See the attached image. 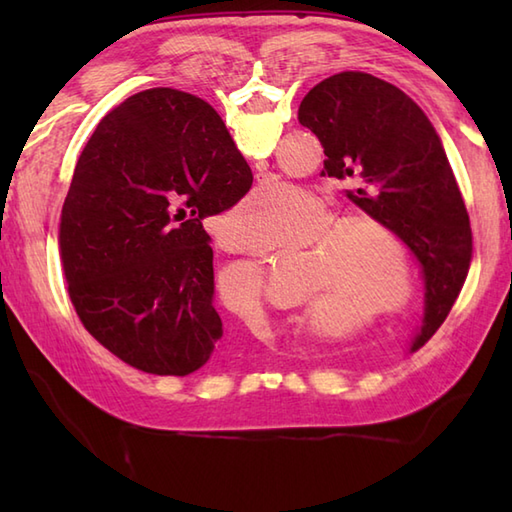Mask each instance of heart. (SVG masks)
<instances>
[{
  "mask_svg": "<svg viewBox=\"0 0 512 512\" xmlns=\"http://www.w3.org/2000/svg\"><path fill=\"white\" fill-rule=\"evenodd\" d=\"M336 216L321 195L297 184L264 180L226 220L231 242L266 253L286 242L310 246V292L319 308L336 319H358L361 330L402 317L418 297V275L411 250L394 226L372 213ZM335 222L332 223L331 220ZM253 301L233 306L222 292L220 303L239 317L259 308V284L250 275Z\"/></svg>",
  "mask_w": 512,
  "mask_h": 512,
  "instance_id": "1",
  "label": "heart"
}]
</instances>
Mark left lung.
<instances>
[{
	"label": "left lung",
	"mask_w": 512,
	"mask_h": 512,
	"mask_svg": "<svg viewBox=\"0 0 512 512\" xmlns=\"http://www.w3.org/2000/svg\"><path fill=\"white\" fill-rule=\"evenodd\" d=\"M299 123L319 138L323 176L354 184L358 209L389 222L418 259L424 317L411 350L447 319L471 264V224L440 136L409 96L365 72L314 85Z\"/></svg>",
	"instance_id": "1"
}]
</instances>
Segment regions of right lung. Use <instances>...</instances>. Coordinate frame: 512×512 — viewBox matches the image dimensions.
Listing matches in <instances>:
<instances>
[{
	"label": "right lung",
	"mask_w": 512,
	"mask_h": 512,
	"mask_svg": "<svg viewBox=\"0 0 512 512\" xmlns=\"http://www.w3.org/2000/svg\"><path fill=\"white\" fill-rule=\"evenodd\" d=\"M250 184L220 114L198 96L154 88L107 114L61 211L63 273L85 330L147 374L222 363L202 220L231 209Z\"/></svg>",
	"instance_id": "obj_1"
}]
</instances>
